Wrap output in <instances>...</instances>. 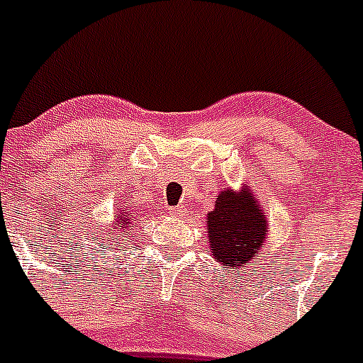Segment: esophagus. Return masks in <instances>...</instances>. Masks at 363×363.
Instances as JSON below:
<instances>
[{
    "mask_svg": "<svg viewBox=\"0 0 363 363\" xmlns=\"http://www.w3.org/2000/svg\"><path fill=\"white\" fill-rule=\"evenodd\" d=\"M186 212H188V211H186L182 205H177V207L170 208V216H174V218H184Z\"/></svg>",
    "mask_w": 363,
    "mask_h": 363,
    "instance_id": "34e87169",
    "label": "esophagus"
}]
</instances>
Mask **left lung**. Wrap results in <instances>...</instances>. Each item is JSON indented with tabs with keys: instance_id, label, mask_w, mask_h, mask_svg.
Returning <instances> with one entry per match:
<instances>
[{
	"instance_id": "left-lung-1",
	"label": "left lung",
	"mask_w": 363,
	"mask_h": 363,
	"mask_svg": "<svg viewBox=\"0 0 363 363\" xmlns=\"http://www.w3.org/2000/svg\"><path fill=\"white\" fill-rule=\"evenodd\" d=\"M207 219L208 247L226 269L251 263L265 242V216L250 191H221Z\"/></svg>"
}]
</instances>
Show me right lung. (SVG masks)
Listing matches in <instances>:
<instances>
[{"mask_svg":"<svg viewBox=\"0 0 363 363\" xmlns=\"http://www.w3.org/2000/svg\"><path fill=\"white\" fill-rule=\"evenodd\" d=\"M130 223H131V218H128V214H116V223H113V225H116V230L126 228ZM116 230H113V232H116Z\"/></svg>","mask_w":363,"mask_h":363,"instance_id":"right-lung-1","label":"right lung"}]
</instances>
